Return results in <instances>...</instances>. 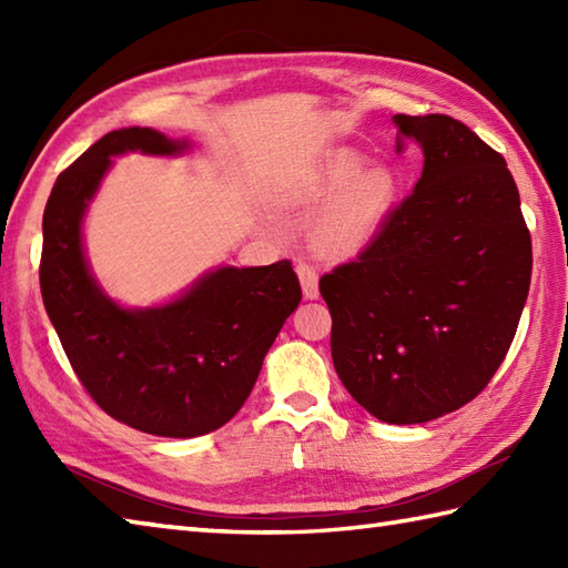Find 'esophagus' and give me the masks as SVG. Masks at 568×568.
Masks as SVG:
<instances>
[{"label":"esophagus","instance_id":"1","mask_svg":"<svg viewBox=\"0 0 568 568\" xmlns=\"http://www.w3.org/2000/svg\"><path fill=\"white\" fill-rule=\"evenodd\" d=\"M295 271H297V275H300V283H303V293H305V297L315 300V297L320 295V277H317L315 263H310V261H305V258H300V261L295 263Z\"/></svg>","mask_w":568,"mask_h":568}]
</instances>
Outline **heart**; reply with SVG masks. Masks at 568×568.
<instances>
[{"label":"heart","instance_id":"heart-1","mask_svg":"<svg viewBox=\"0 0 568 568\" xmlns=\"http://www.w3.org/2000/svg\"><path fill=\"white\" fill-rule=\"evenodd\" d=\"M312 197L334 195L317 220L320 244L334 253H348L366 244L388 212L395 180L385 168L364 171V155L356 151H334L305 178Z\"/></svg>","mask_w":568,"mask_h":568}]
</instances>
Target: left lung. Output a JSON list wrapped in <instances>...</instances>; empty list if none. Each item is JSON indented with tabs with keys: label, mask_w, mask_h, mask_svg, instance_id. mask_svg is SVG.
<instances>
[{
	"label": "left lung",
	"mask_w": 568,
	"mask_h": 568,
	"mask_svg": "<svg viewBox=\"0 0 568 568\" xmlns=\"http://www.w3.org/2000/svg\"><path fill=\"white\" fill-rule=\"evenodd\" d=\"M397 153L425 155L415 190L354 261L320 277L332 361L373 417L417 425L496 376L532 277V239L505 159L446 114H395Z\"/></svg>",
	"instance_id": "8db88e82"
}]
</instances>
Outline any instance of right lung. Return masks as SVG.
I'll list each match as a JSON object with an SVG mask.
<instances>
[{
  "instance_id": "add662e5",
  "label": "right lung",
  "mask_w": 568,
  "mask_h": 568,
  "mask_svg": "<svg viewBox=\"0 0 568 568\" xmlns=\"http://www.w3.org/2000/svg\"><path fill=\"white\" fill-rule=\"evenodd\" d=\"M185 143L153 129L104 134L58 175L43 212L41 295L84 390L106 415L155 437H200L232 419L303 291L291 261L220 268L173 305L122 310L82 256V212L112 155H171Z\"/></svg>"
}]
</instances>
